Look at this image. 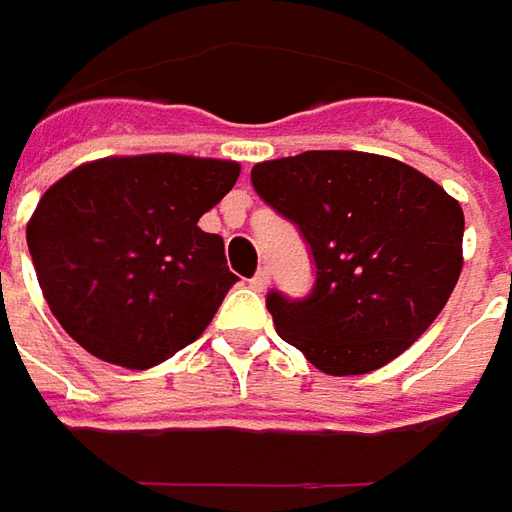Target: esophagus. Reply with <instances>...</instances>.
<instances>
[{
    "label": "esophagus",
    "instance_id": "obj_1",
    "mask_svg": "<svg viewBox=\"0 0 512 512\" xmlns=\"http://www.w3.org/2000/svg\"><path fill=\"white\" fill-rule=\"evenodd\" d=\"M269 283H272V272H269V269L263 266V269H260V272L252 277V289L266 291V289H269Z\"/></svg>",
    "mask_w": 512,
    "mask_h": 512
}]
</instances>
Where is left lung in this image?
<instances>
[{
	"instance_id": "1",
	"label": "left lung",
	"mask_w": 512,
	"mask_h": 512,
	"mask_svg": "<svg viewBox=\"0 0 512 512\" xmlns=\"http://www.w3.org/2000/svg\"><path fill=\"white\" fill-rule=\"evenodd\" d=\"M252 184L311 246L314 291H272L266 309L323 374L377 371L445 309L462 274L465 215L419 169L374 152L309 150L255 164Z\"/></svg>"
}]
</instances>
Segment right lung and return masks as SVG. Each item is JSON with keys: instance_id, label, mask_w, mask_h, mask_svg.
Wrapping results in <instances>:
<instances>
[{"instance_id": "right-lung-1", "label": "right lung", "mask_w": 512, "mask_h": 512, "mask_svg": "<svg viewBox=\"0 0 512 512\" xmlns=\"http://www.w3.org/2000/svg\"><path fill=\"white\" fill-rule=\"evenodd\" d=\"M238 175V161L150 152L87 161L47 189L27 249L84 351L147 371L201 337L238 277L198 221Z\"/></svg>"}]
</instances>
